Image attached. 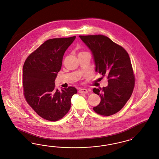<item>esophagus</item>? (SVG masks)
I'll return each instance as SVG.
<instances>
[{
  "label": "esophagus",
  "mask_w": 159,
  "mask_h": 159,
  "mask_svg": "<svg viewBox=\"0 0 159 159\" xmlns=\"http://www.w3.org/2000/svg\"><path fill=\"white\" fill-rule=\"evenodd\" d=\"M79 92L80 93H87L88 92V90L86 89L82 88V89H80L79 90Z\"/></svg>",
  "instance_id": "1"
}]
</instances>
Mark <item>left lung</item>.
I'll return each instance as SVG.
<instances>
[{
  "instance_id": "obj_1",
  "label": "left lung",
  "mask_w": 159,
  "mask_h": 159,
  "mask_svg": "<svg viewBox=\"0 0 159 159\" xmlns=\"http://www.w3.org/2000/svg\"><path fill=\"white\" fill-rule=\"evenodd\" d=\"M90 50L95 71L107 76L108 85L93 89L100 96L99 105L93 107L103 116L112 115L120 111L130 99L134 86V76L127 52L121 46L103 35L79 36Z\"/></svg>"
}]
</instances>
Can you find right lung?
Returning <instances> with one entry per match:
<instances>
[{
  "label": "right lung",
  "instance_id": "1",
  "mask_svg": "<svg viewBox=\"0 0 159 159\" xmlns=\"http://www.w3.org/2000/svg\"><path fill=\"white\" fill-rule=\"evenodd\" d=\"M76 36L46 40L28 57L23 67L24 95L31 107L41 117L58 120L69 111L74 87L55 88L63 55Z\"/></svg>",
  "mask_w": 159,
  "mask_h": 159
}]
</instances>
